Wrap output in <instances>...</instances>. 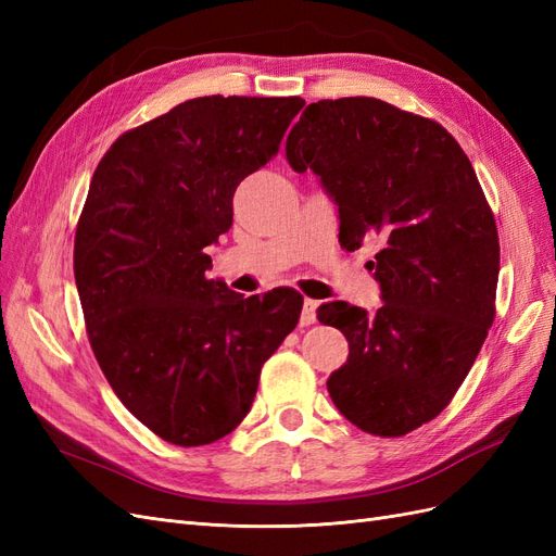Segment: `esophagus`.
<instances>
[{"label": "esophagus", "instance_id": "1", "mask_svg": "<svg viewBox=\"0 0 556 556\" xmlns=\"http://www.w3.org/2000/svg\"><path fill=\"white\" fill-rule=\"evenodd\" d=\"M315 311H317V301L306 299L304 301V308H301V327H311L315 323Z\"/></svg>", "mask_w": 556, "mask_h": 556}]
</instances>
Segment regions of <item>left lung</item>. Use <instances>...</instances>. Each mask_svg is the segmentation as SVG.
<instances>
[{"instance_id":"8db88e82","label":"left lung","mask_w":556,"mask_h":556,"mask_svg":"<svg viewBox=\"0 0 556 556\" xmlns=\"http://www.w3.org/2000/svg\"><path fill=\"white\" fill-rule=\"evenodd\" d=\"M285 153L339 204L345 250L380 237L371 268L384 304L368 315L331 301L317 319L350 345L327 380L333 406L362 431L399 439L443 413L494 323V213L443 125L376 97L308 104Z\"/></svg>"}]
</instances>
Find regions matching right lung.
I'll list each match as a JSON object with an SVG mask.
<instances>
[{"instance_id": "obj_1", "label": "right lung", "mask_w": 556, "mask_h": 556, "mask_svg": "<svg viewBox=\"0 0 556 556\" xmlns=\"http://www.w3.org/2000/svg\"><path fill=\"white\" fill-rule=\"evenodd\" d=\"M301 97H197L117 137L74 239L94 357L162 441H220L248 415L264 362L301 315L288 288L248 296L208 280L239 182L278 153Z\"/></svg>"}]
</instances>
